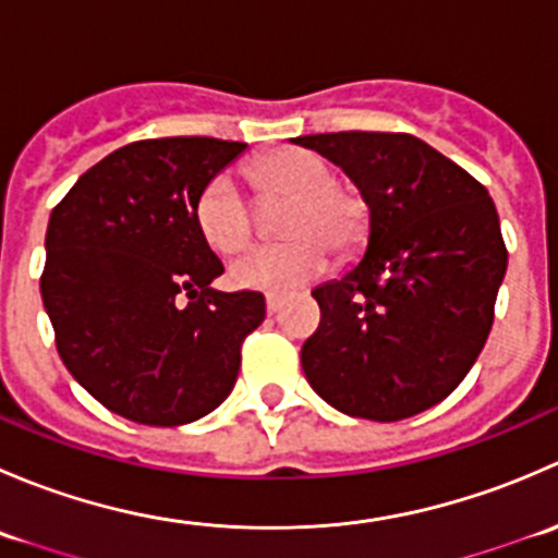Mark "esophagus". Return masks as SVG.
<instances>
[{
  "mask_svg": "<svg viewBox=\"0 0 558 558\" xmlns=\"http://www.w3.org/2000/svg\"><path fill=\"white\" fill-rule=\"evenodd\" d=\"M280 307H283V300H280L278 294H267V313L275 315L280 311Z\"/></svg>",
  "mask_w": 558,
  "mask_h": 558,
  "instance_id": "1",
  "label": "esophagus"
}]
</instances>
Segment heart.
Returning a JSON list of instances; mask_svg holds the SVG:
<instances>
[{
	"label": "heart",
	"instance_id": "heart-1",
	"mask_svg": "<svg viewBox=\"0 0 558 558\" xmlns=\"http://www.w3.org/2000/svg\"><path fill=\"white\" fill-rule=\"evenodd\" d=\"M262 199H289L280 216L286 243L264 245L232 264V280L245 289L286 291L311 283L329 264V251L345 256L364 240L367 207L359 194L335 183L331 167L302 148H280L251 165ZM194 221L218 253H238L256 232V216L229 174H216L196 194Z\"/></svg>",
	"mask_w": 558,
	"mask_h": 558
}]
</instances>
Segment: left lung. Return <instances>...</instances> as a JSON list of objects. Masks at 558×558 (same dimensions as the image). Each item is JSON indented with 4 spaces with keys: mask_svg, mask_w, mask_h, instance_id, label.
I'll use <instances>...</instances> for the list:
<instances>
[{
    "mask_svg": "<svg viewBox=\"0 0 558 558\" xmlns=\"http://www.w3.org/2000/svg\"><path fill=\"white\" fill-rule=\"evenodd\" d=\"M369 205L362 262L313 291L320 324L302 369L331 408L402 421L464 380L494 324L508 247L486 185L404 132L296 137Z\"/></svg>",
    "mask_w": 558,
    "mask_h": 558,
    "instance_id": "1",
    "label": "left lung"
}]
</instances>
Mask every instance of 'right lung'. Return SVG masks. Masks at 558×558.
Returning <instances> with one entry per match:
<instances>
[{
    "instance_id": "obj_1",
    "label": "right lung",
    "mask_w": 558,
    "mask_h": 558,
    "mask_svg": "<svg viewBox=\"0 0 558 558\" xmlns=\"http://www.w3.org/2000/svg\"><path fill=\"white\" fill-rule=\"evenodd\" d=\"M245 143L137 140L83 172L53 207L39 278L56 348L97 402L180 426L216 410L264 320L262 291L210 289L223 264L194 221L196 194Z\"/></svg>"
}]
</instances>
